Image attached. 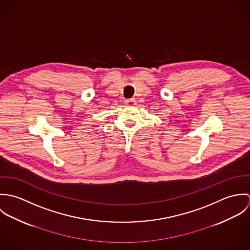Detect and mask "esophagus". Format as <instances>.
I'll list each match as a JSON object with an SVG mask.
<instances>
[{
	"label": "esophagus",
	"mask_w": 250,
	"mask_h": 250,
	"mask_svg": "<svg viewBox=\"0 0 250 250\" xmlns=\"http://www.w3.org/2000/svg\"><path fill=\"white\" fill-rule=\"evenodd\" d=\"M125 104L128 105V106H134L137 104V101L135 98H132V99H126L125 100Z\"/></svg>",
	"instance_id": "obj_1"
}]
</instances>
